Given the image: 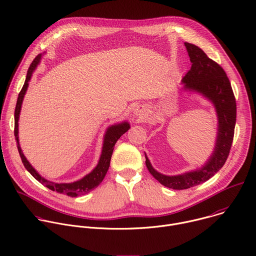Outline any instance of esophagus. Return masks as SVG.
Here are the masks:
<instances>
[{"label":"esophagus","instance_id":"34e87169","mask_svg":"<svg viewBox=\"0 0 256 256\" xmlns=\"http://www.w3.org/2000/svg\"><path fill=\"white\" fill-rule=\"evenodd\" d=\"M134 116L138 120H144L146 118V110L142 106H138L134 110Z\"/></svg>","mask_w":256,"mask_h":256}]
</instances>
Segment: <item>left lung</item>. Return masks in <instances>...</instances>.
<instances>
[{"label":"left lung","instance_id":"obj_1","mask_svg":"<svg viewBox=\"0 0 256 256\" xmlns=\"http://www.w3.org/2000/svg\"><path fill=\"white\" fill-rule=\"evenodd\" d=\"M185 46L192 66L182 79L183 88L201 94L214 104L218 118V132L211 156L196 171L177 176H166L156 171L146 154V166L152 177L164 187L174 190L189 189L202 184L219 171L229 156L236 122L235 96L224 69L198 46L188 42Z\"/></svg>","mask_w":256,"mask_h":256}]
</instances>
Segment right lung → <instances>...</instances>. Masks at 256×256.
I'll use <instances>...</instances> for the list:
<instances>
[{
  "label": "right lung",
  "instance_id": "obj_1",
  "mask_svg": "<svg viewBox=\"0 0 256 256\" xmlns=\"http://www.w3.org/2000/svg\"><path fill=\"white\" fill-rule=\"evenodd\" d=\"M41 56H42L41 54L37 55L36 58L31 63L29 69H28L26 80H25V83H24L23 88H22V90L19 94L16 108H15V130H14V134H15V138L17 140V146H18L20 156L22 158V162L24 164V166L27 168V171L37 181H39L41 184H43L45 187H47L48 189H50L52 191H56L57 193L67 195L69 197H77L79 195L88 194L92 190L96 189L102 182V180L104 179V177H106V175L108 171L114 144L118 142V140L124 132H126L130 130V124L126 122H124L122 124L112 126L106 130V134H104V138L102 152L98 164L88 175L83 177L82 179H80L76 182H73V183H54V182H50V181L44 179L43 177H41L39 175V173L31 166V164L25 158V156H24V154L21 150V146H20V144H19V136H18V132H19L18 120H19V116H20V112H21L23 98H24V96L27 92L32 73L34 72L37 65L39 64Z\"/></svg>",
  "mask_w": 256,
  "mask_h": 256
}]
</instances>
